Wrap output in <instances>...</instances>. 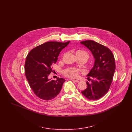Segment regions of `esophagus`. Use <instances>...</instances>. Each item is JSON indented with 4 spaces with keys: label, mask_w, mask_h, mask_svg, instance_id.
I'll list each match as a JSON object with an SVG mask.
<instances>
[{
    "label": "esophagus",
    "mask_w": 132,
    "mask_h": 132,
    "mask_svg": "<svg viewBox=\"0 0 132 132\" xmlns=\"http://www.w3.org/2000/svg\"><path fill=\"white\" fill-rule=\"evenodd\" d=\"M70 80L73 81V82H79V81L77 80H75V79H70Z\"/></svg>",
    "instance_id": "obj_1"
}]
</instances>
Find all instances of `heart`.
Wrapping results in <instances>:
<instances>
[{
  "label": "heart",
  "mask_w": 132,
  "mask_h": 132,
  "mask_svg": "<svg viewBox=\"0 0 132 132\" xmlns=\"http://www.w3.org/2000/svg\"><path fill=\"white\" fill-rule=\"evenodd\" d=\"M76 53H80L85 55L87 58L88 57V53L84 50H79L76 51ZM63 74L64 75L68 77L69 78H74L78 77L79 75V71L78 69L74 68H71L66 69L63 71Z\"/></svg>",
  "instance_id": "heart-1"
}]
</instances>
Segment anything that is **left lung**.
Returning <instances> with one entry per match:
<instances>
[{"label":"left lung","instance_id":"obj_1","mask_svg":"<svg viewBox=\"0 0 132 132\" xmlns=\"http://www.w3.org/2000/svg\"><path fill=\"white\" fill-rule=\"evenodd\" d=\"M80 43L91 51L94 59V65L87 75L92 77V79H89L92 82H87V88L81 93L89 100H97L108 92L112 82L115 70L114 57L109 48L94 40Z\"/></svg>","mask_w":132,"mask_h":132}]
</instances>
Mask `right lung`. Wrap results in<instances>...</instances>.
<instances>
[{"mask_svg":"<svg viewBox=\"0 0 132 132\" xmlns=\"http://www.w3.org/2000/svg\"><path fill=\"white\" fill-rule=\"evenodd\" d=\"M66 43L48 42L33 48L26 57L25 71L30 86L39 98L50 101L55 98L61 91L65 80L57 78L48 79L53 72L52 65L57 61L61 51L66 47Z\"/></svg>","mask_w":132,"mask_h":132,"instance_id":"right-lung-1","label":"right lung"}]
</instances>
